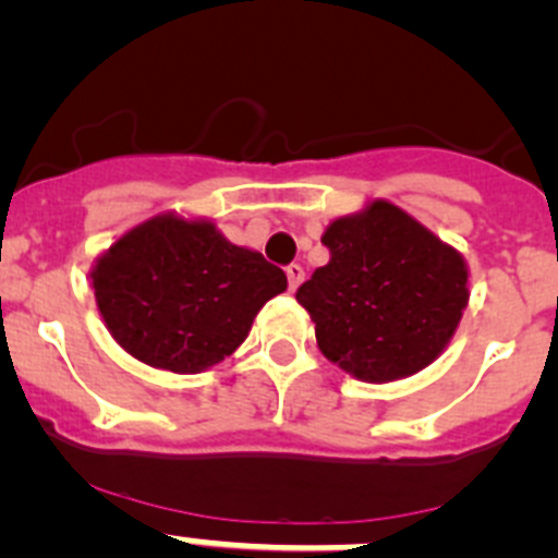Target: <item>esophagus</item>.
<instances>
[{"instance_id": "obj_1", "label": "esophagus", "mask_w": 558, "mask_h": 558, "mask_svg": "<svg viewBox=\"0 0 558 558\" xmlns=\"http://www.w3.org/2000/svg\"><path fill=\"white\" fill-rule=\"evenodd\" d=\"M303 281V268L298 266V263H292V266H287V284H290V290H298V284Z\"/></svg>"}]
</instances>
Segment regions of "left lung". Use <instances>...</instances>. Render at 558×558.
Here are the masks:
<instances>
[{"instance_id":"obj_1","label":"left lung","mask_w":558,"mask_h":558,"mask_svg":"<svg viewBox=\"0 0 558 558\" xmlns=\"http://www.w3.org/2000/svg\"><path fill=\"white\" fill-rule=\"evenodd\" d=\"M328 266L298 287L328 361L363 383L426 368L453 339L469 301L466 263L453 246L388 201L325 230Z\"/></svg>"}]
</instances>
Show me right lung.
<instances>
[{"mask_svg":"<svg viewBox=\"0 0 558 558\" xmlns=\"http://www.w3.org/2000/svg\"><path fill=\"white\" fill-rule=\"evenodd\" d=\"M110 336L137 361L195 374L233 355L284 271L206 219L162 214L121 235L92 268Z\"/></svg>","mask_w":558,"mask_h":558,"instance_id":"1","label":"right lung"}]
</instances>
